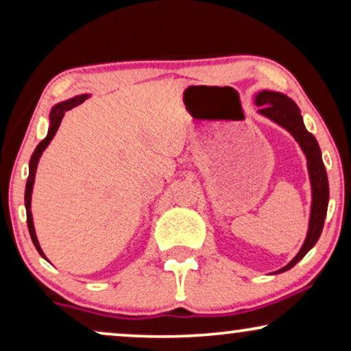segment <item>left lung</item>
<instances>
[{
  "label": "left lung",
  "instance_id": "8db88e82",
  "mask_svg": "<svg viewBox=\"0 0 351 351\" xmlns=\"http://www.w3.org/2000/svg\"><path fill=\"white\" fill-rule=\"evenodd\" d=\"M254 102L258 107V113L262 117L271 119L278 126L285 128L295 142L299 143L302 152L306 158V167H308L310 185H311V209H310V222L308 232L304 244H302L300 251L297 256L287 263L286 267L280 268L276 273H282L291 270L300 258L305 257V254L315 246L321 237L324 227L326 213H328L329 203V182L328 174H326V167L321 158V150L318 142L313 134L306 131L304 118L300 114V108L297 107L292 99L287 97L286 94L275 93V90H261L254 99Z\"/></svg>",
  "mask_w": 351,
  "mask_h": 351
}]
</instances>
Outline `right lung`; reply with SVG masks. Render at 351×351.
Returning <instances> with one entry per match:
<instances>
[{
    "instance_id": "1",
    "label": "right lung",
    "mask_w": 351,
    "mask_h": 351,
    "mask_svg": "<svg viewBox=\"0 0 351 351\" xmlns=\"http://www.w3.org/2000/svg\"><path fill=\"white\" fill-rule=\"evenodd\" d=\"M88 97H89V94L75 95L73 99H69V100H65V102L56 104L54 107L51 108V113H49V129H47V136H46V138H43V141L38 143V147L35 148V152H33V155L30 158V165H28V179H27V186H25L27 225H28V232H30L32 241H33V244H35L36 251L40 252V256L45 257V258H46V256H45V252H43L40 243H38V238H36V233H35V225H33V215H32V193H33V184H35L36 167H38V162H40V158L43 155V152L46 150V147L49 145L52 138H54L57 129H59V126H60V121H62V118H64L65 112H69V110L76 107V105L83 104Z\"/></svg>"
}]
</instances>
